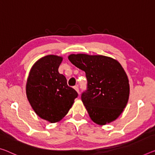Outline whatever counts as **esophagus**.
<instances>
[{"mask_svg": "<svg viewBox=\"0 0 155 155\" xmlns=\"http://www.w3.org/2000/svg\"><path fill=\"white\" fill-rule=\"evenodd\" d=\"M74 89H75V91H77L78 94H79V88H78V86L77 85V86H75L74 87Z\"/></svg>", "mask_w": 155, "mask_h": 155, "instance_id": "34e87169", "label": "esophagus"}]
</instances>
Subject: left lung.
Returning a JSON list of instances; mask_svg holds the SVG:
<instances>
[{"instance_id": "obj_1", "label": "left lung", "mask_w": 155, "mask_h": 155, "mask_svg": "<svg viewBox=\"0 0 155 155\" xmlns=\"http://www.w3.org/2000/svg\"><path fill=\"white\" fill-rule=\"evenodd\" d=\"M68 59L86 73L87 89L81 98L91 120L102 125L115 120L130 95L129 80L120 64L109 57L86 54H71Z\"/></svg>"}]
</instances>
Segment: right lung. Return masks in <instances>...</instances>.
<instances>
[{
    "label": "right lung",
    "mask_w": 155,
    "mask_h": 155,
    "mask_svg": "<svg viewBox=\"0 0 155 155\" xmlns=\"http://www.w3.org/2000/svg\"><path fill=\"white\" fill-rule=\"evenodd\" d=\"M62 59L53 54L39 59L31 68L26 84V95L33 110L52 123L67 114L78 96L68 86L65 76L59 73Z\"/></svg>",
    "instance_id": "1"
}]
</instances>
